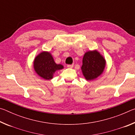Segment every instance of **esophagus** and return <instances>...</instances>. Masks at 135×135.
<instances>
[{
	"label": "esophagus",
	"instance_id": "esophagus-1",
	"mask_svg": "<svg viewBox=\"0 0 135 135\" xmlns=\"http://www.w3.org/2000/svg\"><path fill=\"white\" fill-rule=\"evenodd\" d=\"M67 67L68 68H71L73 67V64H69V65H67Z\"/></svg>",
	"mask_w": 135,
	"mask_h": 135
}]
</instances>
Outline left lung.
<instances>
[{"label":"left lung","mask_w":135,"mask_h":135,"mask_svg":"<svg viewBox=\"0 0 135 135\" xmlns=\"http://www.w3.org/2000/svg\"><path fill=\"white\" fill-rule=\"evenodd\" d=\"M105 66V60L97 51H89L83 58L81 70L86 80H92L102 74Z\"/></svg>","instance_id":"obj_1"}]
</instances>
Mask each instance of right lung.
Returning a JSON list of instances; mask_svg holds the SVG:
<instances>
[{
    "label": "right lung",
    "mask_w": 135,
    "mask_h": 135,
    "mask_svg": "<svg viewBox=\"0 0 135 135\" xmlns=\"http://www.w3.org/2000/svg\"><path fill=\"white\" fill-rule=\"evenodd\" d=\"M34 68L38 76L45 80H50L56 70L62 69L63 66L54 62L51 54L43 52L36 57L34 61Z\"/></svg>",
    "instance_id": "right-lung-1"
}]
</instances>
